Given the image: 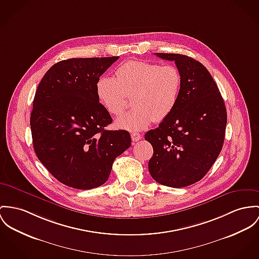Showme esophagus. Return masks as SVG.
<instances>
[{"label": "esophagus", "instance_id": "obj_1", "mask_svg": "<svg viewBox=\"0 0 259 259\" xmlns=\"http://www.w3.org/2000/svg\"><path fill=\"white\" fill-rule=\"evenodd\" d=\"M131 139L133 142H138V141L142 139V136L140 135L139 133H132L131 134Z\"/></svg>", "mask_w": 259, "mask_h": 259}]
</instances>
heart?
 <instances>
[{"label":"heart","mask_w":259,"mask_h":259,"mask_svg":"<svg viewBox=\"0 0 259 259\" xmlns=\"http://www.w3.org/2000/svg\"><path fill=\"white\" fill-rule=\"evenodd\" d=\"M181 89L179 69L147 61H128L116 71V78L101 77L97 95L102 106L119 115L131 98L133 109L116 120V127L140 131L151 122L165 119L176 108Z\"/></svg>","instance_id":"heart-1"}]
</instances>
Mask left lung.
<instances>
[{
	"label": "left lung",
	"mask_w": 259,
	"mask_h": 259,
	"mask_svg": "<svg viewBox=\"0 0 259 259\" xmlns=\"http://www.w3.org/2000/svg\"><path fill=\"white\" fill-rule=\"evenodd\" d=\"M155 54L175 61L181 89L174 111L145 135L154 149L149 171L162 185L185 187L203 179L218 158L227 110L217 83L199 61L181 54Z\"/></svg>",
	"instance_id": "left-lung-1"
}]
</instances>
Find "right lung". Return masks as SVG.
Masks as SVG:
<instances>
[{"label":"right lung","instance_id":"add662e5","mask_svg":"<svg viewBox=\"0 0 259 259\" xmlns=\"http://www.w3.org/2000/svg\"><path fill=\"white\" fill-rule=\"evenodd\" d=\"M118 56L60 61L43 76L33 100L30 128L35 154L61 183L99 187L114 159L131 146L125 130H105L112 122L100 103L97 82Z\"/></svg>","mask_w":259,"mask_h":259}]
</instances>
